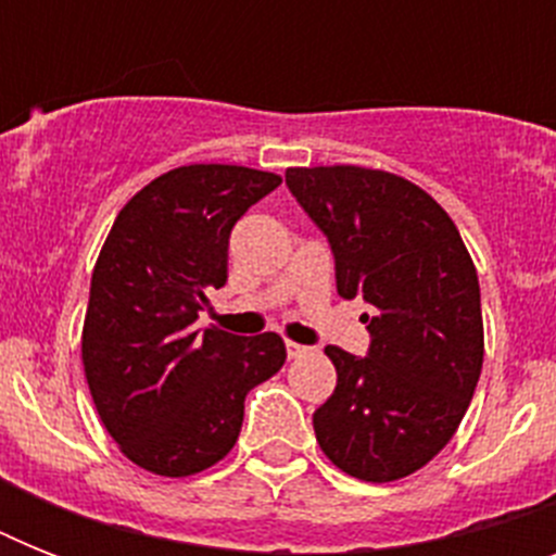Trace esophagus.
<instances>
[{"label":"esophagus","instance_id":"1","mask_svg":"<svg viewBox=\"0 0 556 556\" xmlns=\"http://www.w3.org/2000/svg\"><path fill=\"white\" fill-rule=\"evenodd\" d=\"M286 352L291 361H296V357H305V355H312L314 349L312 346H303V343H294V340H288L286 343Z\"/></svg>","mask_w":556,"mask_h":556}]
</instances>
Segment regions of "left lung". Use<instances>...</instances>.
I'll return each instance as SVG.
<instances>
[{"instance_id":"1","label":"left lung","mask_w":556,"mask_h":556,"mask_svg":"<svg viewBox=\"0 0 556 556\" xmlns=\"http://www.w3.org/2000/svg\"><path fill=\"white\" fill-rule=\"evenodd\" d=\"M286 185L329 239L338 294L371 308L366 357L326 346L338 387L314 413L317 441L355 479H404L453 439L482 375L473 260L439 201L401 176L294 167Z\"/></svg>"}]
</instances>
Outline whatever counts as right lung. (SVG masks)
Here are the masks:
<instances>
[{
  "instance_id": "right-lung-1",
  "label": "right lung",
  "mask_w": 556,
  "mask_h": 556,
  "mask_svg": "<svg viewBox=\"0 0 556 556\" xmlns=\"http://www.w3.org/2000/svg\"><path fill=\"white\" fill-rule=\"evenodd\" d=\"M282 178L230 164L169 169L117 213L91 274L83 366L109 435L159 476H192L233 450L244 395L286 364L274 331L199 329L227 282L239 218Z\"/></svg>"
}]
</instances>
